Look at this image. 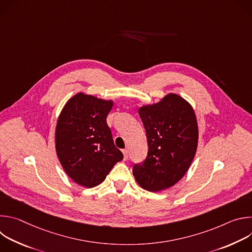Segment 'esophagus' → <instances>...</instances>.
Instances as JSON below:
<instances>
[{
	"mask_svg": "<svg viewBox=\"0 0 252 252\" xmlns=\"http://www.w3.org/2000/svg\"><path fill=\"white\" fill-rule=\"evenodd\" d=\"M123 154H124V159H127L128 158V154H127V150H123Z\"/></svg>",
	"mask_w": 252,
	"mask_h": 252,
	"instance_id": "1",
	"label": "esophagus"
}]
</instances>
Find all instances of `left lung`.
Returning a JSON list of instances; mask_svg holds the SVG:
<instances>
[{"label": "left lung", "instance_id": "left-lung-1", "mask_svg": "<svg viewBox=\"0 0 252 252\" xmlns=\"http://www.w3.org/2000/svg\"><path fill=\"white\" fill-rule=\"evenodd\" d=\"M138 115L146 128L149 152L145 161L134 164L133 176L146 190L169 189L185 176L197 150L193 107L181 95L167 94L156 103L140 106Z\"/></svg>", "mask_w": 252, "mask_h": 252}]
</instances>
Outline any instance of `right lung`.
Returning a JSON list of instances; mask_svg holds the SVG:
<instances>
[{"label":"right lung","instance_id":"add662e5","mask_svg":"<svg viewBox=\"0 0 252 252\" xmlns=\"http://www.w3.org/2000/svg\"><path fill=\"white\" fill-rule=\"evenodd\" d=\"M113 106V99L78 93L65 102L58 118V158L65 173L82 187L90 189L101 184L124 158L106 125Z\"/></svg>","mask_w":252,"mask_h":252}]
</instances>
